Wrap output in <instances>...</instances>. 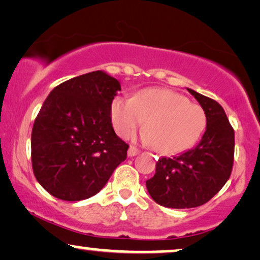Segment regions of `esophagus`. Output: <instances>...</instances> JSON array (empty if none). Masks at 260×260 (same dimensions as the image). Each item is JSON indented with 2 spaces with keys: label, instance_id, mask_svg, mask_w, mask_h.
<instances>
[{
  "label": "esophagus",
  "instance_id": "34e87169",
  "mask_svg": "<svg viewBox=\"0 0 260 260\" xmlns=\"http://www.w3.org/2000/svg\"><path fill=\"white\" fill-rule=\"evenodd\" d=\"M138 153H139V150H138L136 146H129V149H128V152H127L128 157H134L137 156Z\"/></svg>",
  "mask_w": 260,
  "mask_h": 260
}]
</instances>
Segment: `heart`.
Instances as JSON below:
<instances>
[{"mask_svg": "<svg viewBox=\"0 0 260 260\" xmlns=\"http://www.w3.org/2000/svg\"><path fill=\"white\" fill-rule=\"evenodd\" d=\"M111 121L116 133L127 138L144 123V139L157 152L177 153L193 146L206 127L202 107L168 88H144L133 98H115Z\"/></svg>", "mask_w": 260, "mask_h": 260, "instance_id": "obj_1", "label": "heart"}]
</instances>
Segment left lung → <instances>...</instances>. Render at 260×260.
<instances>
[{
	"label": "left lung",
	"instance_id": "obj_1",
	"mask_svg": "<svg viewBox=\"0 0 260 260\" xmlns=\"http://www.w3.org/2000/svg\"><path fill=\"white\" fill-rule=\"evenodd\" d=\"M206 115V129L193 149L162 157L146 181L147 192L166 208L190 209L208 203L228 181L234 162V129L216 101L187 88Z\"/></svg>",
	"mask_w": 260,
	"mask_h": 260
}]
</instances>
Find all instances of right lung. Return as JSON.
<instances>
[{"label": "right lung", "instance_id": "add662e5", "mask_svg": "<svg viewBox=\"0 0 260 260\" xmlns=\"http://www.w3.org/2000/svg\"><path fill=\"white\" fill-rule=\"evenodd\" d=\"M119 91V80L96 71L49 93L32 128L31 157L36 179L51 196L90 198L126 159L128 145L114 132L110 116Z\"/></svg>", "mask_w": 260, "mask_h": 260}]
</instances>
